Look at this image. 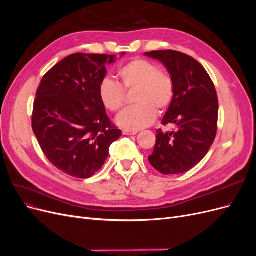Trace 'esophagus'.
<instances>
[{
  "label": "esophagus",
  "instance_id": "obj_1",
  "mask_svg": "<svg viewBox=\"0 0 256 256\" xmlns=\"http://www.w3.org/2000/svg\"><path fill=\"white\" fill-rule=\"evenodd\" d=\"M138 134V131H132V130H122V134L124 136H134Z\"/></svg>",
  "mask_w": 256,
  "mask_h": 256
}]
</instances>
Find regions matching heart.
Masks as SVG:
<instances>
[{
	"label": "heart",
	"instance_id": "heart-1",
	"mask_svg": "<svg viewBox=\"0 0 256 256\" xmlns=\"http://www.w3.org/2000/svg\"><path fill=\"white\" fill-rule=\"evenodd\" d=\"M124 88H134L136 106L122 111L116 122L122 128L136 131L156 118V110L164 112L172 104L175 85L172 76L159 70L157 64L144 58H136L118 69ZM98 96L106 109L118 112L124 106V90L118 83L104 78L98 86Z\"/></svg>",
	"mask_w": 256,
	"mask_h": 256
}]
</instances>
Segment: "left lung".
<instances>
[{"instance_id":"8db88e82","label":"left lung","mask_w":256,"mask_h":256,"mask_svg":"<svg viewBox=\"0 0 256 256\" xmlns=\"http://www.w3.org/2000/svg\"><path fill=\"white\" fill-rule=\"evenodd\" d=\"M164 65L175 85L172 104L162 125L175 124L176 131L157 130L150 164L164 175L189 171L202 160L216 134L219 104L210 76L198 60L173 50L146 52Z\"/></svg>"}]
</instances>
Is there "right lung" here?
Returning <instances> with one entry per match:
<instances>
[{
  "instance_id": "add662e5",
  "label": "right lung",
  "mask_w": 256,
  "mask_h": 256,
  "mask_svg": "<svg viewBox=\"0 0 256 256\" xmlns=\"http://www.w3.org/2000/svg\"><path fill=\"white\" fill-rule=\"evenodd\" d=\"M115 60L106 54H72L44 76L36 92L34 134L51 164L70 176L94 175L122 136L98 96L106 66Z\"/></svg>"
}]
</instances>
